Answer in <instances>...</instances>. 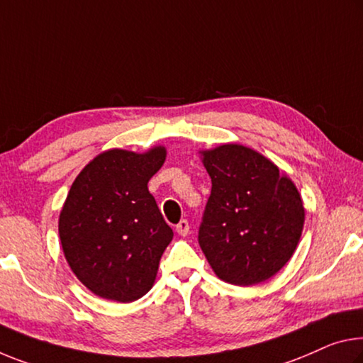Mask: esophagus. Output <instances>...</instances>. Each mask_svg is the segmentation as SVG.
I'll return each instance as SVG.
<instances>
[{
    "label": "esophagus",
    "instance_id": "1",
    "mask_svg": "<svg viewBox=\"0 0 363 363\" xmlns=\"http://www.w3.org/2000/svg\"><path fill=\"white\" fill-rule=\"evenodd\" d=\"M176 233L182 235V238H186V235L189 234V221L187 220H182L179 224L176 226Z\"/></svg>",
    "mask_w": 363,
    "mask_h": 363
}]
</instances>
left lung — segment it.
<instances>
[{
	"mask_svg": "<svg viewBox=\"0 0 363 363\" xmlns=\"http://www.w3.org/2000/svg\"><path fill=\"white\" fill-rule=\"evenodd\" d=\"M211 194L199 244L218 278L235 286L263 283L291 260L306 208L296 184L254 148L224 143L202 150Z\"/></svg>",
	"mask_w": 363,
	"mask_h": 363,
	"instance_id": "1",
	"label": "left lung"
}]
</instances>
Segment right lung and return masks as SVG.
Returning a JSON list of instances; mask_svg holds the SVG:
<instances>
[{"label": "right lung", "mask_w": 363, "mask_h": 363, "mask_svg": "<svg viewBox=\"0 0 363 363\" xmlns=\"http://www.w3.org/2000/svg\"><path fill=\"white\" fill-rule=\"evenodd\" d=\"M166 148L143 153L111 148L72 182L60 213L61 247L77 279L106 301L134 302L157 279L172 229L148 192Z\"/></svg>", "instance_id": "add662e5"}]
</instances>
